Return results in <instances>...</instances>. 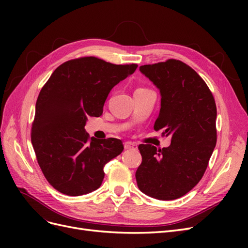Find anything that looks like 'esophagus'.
<instances>
[{
    "mask_svg": "<svg viewBox=\"0 0 248 248\" xmlns=\"http://www.w3.org/2000/svg\"><path fill=\"white\" fill-rule=\"evenodd\" d=\"M124 148L127 150H138V145L134 144V142H131V141H125Z\"/></svg>",
    "mask_w": 248,
    "mask_h": 248,
    "instance_id": "1",
    "label": "esophagus"
}]
</instances>
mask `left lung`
<instances>
[{
	"mask_svg": "<svg viewBox=\"0 0 248 248\" xmlns=\"http://www.w3.org/2000/svg\"><path fill=\"white\" fill-rule=\"evenodd\" d=\"M161 96L154 129L170 137L168 148L140 145L136 172L141 192L160 200L183 197L207 169L216 145V106L206 82L188 65L168 60L140 67Z\"/></svg>",
	"mask_w": 248,
	"mask_h": 248,
	"instance_id": "left-lung-1",
	"label": "left lung"
}]
</instances>
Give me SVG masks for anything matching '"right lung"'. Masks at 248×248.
<instances>
[{"label":"right lung","instance_id":"1","mask_svg":"<svg viewBox=\"0 0 248 248\" xmlns=\"http://www.w3.org/2000/svg\"><path fill=\"white\" fill-rule=\"evenodd\" d=\"M138 65H115L86 57L60 65L39 93L32 145L48 183L66 196L99 188L106 163L123 151L121 140L89 139L88 117H100L111 89Z\"/></svg>","mask_w":248,"mask_h":248}]
</instances>
